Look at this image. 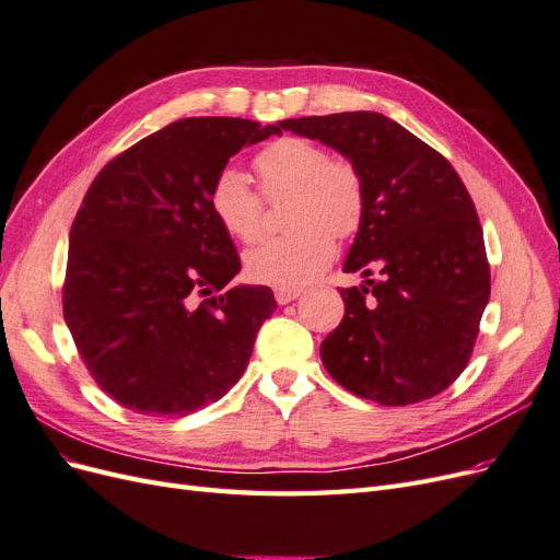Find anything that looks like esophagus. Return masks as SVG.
I'll return each mask as SVG.
<instances>
[{
    "label": "esophagus",
    "instance_id": "obj_1",
    "mask_svg": "<svg viewBox=\"0 0 560 560\" xmlns=\"http://www.w3.org/2000/svg\"><path fill=\"white\" fill-rule=\"evenodd\" d=\"M299 296H301V290H296V287H278L276 290V301L280 303V306H284V303H292Z\"/></svg>",
    "mask_w": 560,
    "mask_h": 560
}]
</instances>
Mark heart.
Masks as SVG:
<instances>
[{
	"label": "heart",
	"instance_id": "heart-1",
	"mask_svg": "<svg viewBox=\"0 0 560 560\" xmlns=\"http://www.w3.org/2000/svg\"><path fill=\"white\" fill-rule=\"evenodd\" d=\"M270 200L290 198L294 231L266 238L245 254V273L261 284L296 287L315 278L336 254L334 235L348 238L364 214V182L346 159H329L319 144L282 138L254 159ZM210 208L222 229L243 243L261 233L264 200L238 167H224L210 186Z\"/></svg>",
	"mask_w": 560,
	"mask_h": 560
}]
</instances>
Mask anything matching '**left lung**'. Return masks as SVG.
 Segmentation results:
<instances>
[{
    "label": "left lung",
    "instance_id": "8db88e82",
    "mask_svg": "<svg viewBox=\"0 0 560 560\" xmlns=\"http://www.w3.org/2000/svg\"><path fill=\"white\" fill-rule=\"evenodd\" d=\"M358 167L364 214L343 270L346 315L319 346L329 376L383 406L430 399L463 374L490 296L477 210L453 165L378 112L287 118ZM376 269L378 281L368 278Z\"/></svg>",
    "mask_w": 560,
    "mask_h": 560
}]
</instances>
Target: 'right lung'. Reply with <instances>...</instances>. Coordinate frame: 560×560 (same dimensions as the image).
Here are the masks:
<instances>
[{"mask_svg":"<svg viewBox=\"0 0 560 560\" xmlns=\"http://www.w3.org/2000/svg\"><path fill=\"white\" fill-rule=\"evenodd\" d=\"M278 126L249 118H182L107 163L70 231L65 325L91 376L144 416L182 418L241 381L264 319V284H238L231 235L210 186L231 156Z\"/></svg>","mask_w":560,"mask_h":560,"instance_id":"add662e5","label":"right lung"}]
</instances>
